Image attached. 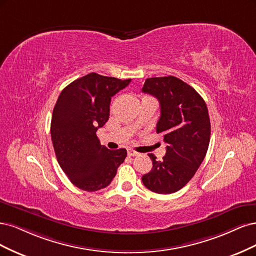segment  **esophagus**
<instances>
[{"instance_id": "esophagus-1", "label": "esophagus", "mask_w": 256, "mask_h": 256, "mask_svg": "<svg viewBox=\"0 0 256 256\" xmlns=\"http://www.w3.org/2000/svg\"><path fill=\"white\" fill-rule=\"evenodd\" d=\"M128 156H137V155H138V153H137V152H135V151H133V150L128 149Z\"/></svg>"}]
</instances>
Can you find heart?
<instances>
[{"label":"heart","mask_w":256,"mask_h":256,"mask_svg":"<svg viewBox=\"0 0 256 256\" xmlns=\"http://www.w3.org/2000/svg\"><path fill=\"white\" fill-rule=\"evenodd\" d=\"M144 98H148V96H144Z\"/></svg>","instance_id":"heart-1"}]
</instances>
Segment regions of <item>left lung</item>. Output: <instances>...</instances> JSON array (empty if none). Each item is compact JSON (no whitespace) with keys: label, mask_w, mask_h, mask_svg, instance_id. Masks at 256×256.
Returning a JSON list of instances; mask_svg holds the SVG:
<instances>
[{"label":"left lung","mask_w":256,"mask_h":256,"mask_svg":"<svg viewBox=\"0 0 256 256\" xmlns=\"http://www.w3.org/2000/svg\"><path fill=\"white\" fill-rule=\"evenodd\" d=\"M142 92L152 94L160 105L156 132L167 144L162 160L153 154L152 170L142 180L151 192L173 194L183 188L202 164L210 139L208 106L202 96L176 76L146 78Z\"/></svg>","instance_id":"left-lung-1"}]
</instances>
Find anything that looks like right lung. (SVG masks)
<instances>
[{
  "instance_id": "obj_1",
  "label": "right lung",
  "mask_w": 256,
  "mask_h": 256,
  "mask_svg": "<svg viewBox=\"0 0 256 256\" xmlns=\"http://www.w3.org/2000/svg\"><path fill=\"white\" fill-rule=\"evenodd\" d=\"M128 80L89 73L64 88L54 106L51 137L57 162L73 185L96 192L108 186L126 150L100 144L96 130L110 118V104Z\"/></svg>"
}]
</instances>
